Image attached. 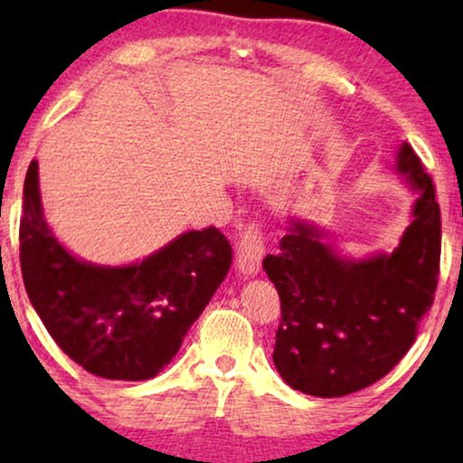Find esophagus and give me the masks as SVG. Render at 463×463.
<instances>
[{
	"instance_id": "1",
	"label": "esophagus",
	"mask_w": 463,
	"mask_h": 463,
	"mask_svg": "<svg viewBox=\"0 0 463 463\" xmlns=\"http://www.w3.org/2000/svg\"><path fill=\"white\" fill-rule=\"evenodd\" d=\"M265 255V244L261 230L257 225H249L240 233L236 268L244 278H255L261 269V261Z\"/></svg>"
}]
</instances>
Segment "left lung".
<instances>
[{
  "label": "left lung",
  "instance_id": "1",
  "mask_svg": "<svg viewBox=\"0 0 463 463\" xmlns=\"http://www.w3.org/2000/svg\"><path fill=\"white\" fill-rule=\"evenodd\" d=\"M396 173L415 202L392 252L347 257L325 227L288 217L280 252L263 259L282 303L274 364L303 394L339 398L375 383L409 352L432 307L440 208L409 143L398 147Z\"/></svg>",
  "mask_w": 463,
  "mask_h": 463
}]
</instances>
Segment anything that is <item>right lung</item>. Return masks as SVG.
Returning a JSON list of instances; mask_svg holds the SVG:
<instances>
[{
	"instance_id": "right-lung-1",
	"label": "right lung",
	"mask_w": 463,
	"mask_h": 463,
	"mask_svg": "<svg viewBox=\"0 0 463 463\" xmlns=\"http://www.w3.org/2000/svg\"><path fill=\"white\" fill-rule=\"evenodd\" d=\"M232 252L211 225L181 233L141 261H84L48 225L40 166L29 164L21 219L24 288L61 350L92 375L118 382L156 377L225 280Z\"/></svg>"
}]
</instances>
